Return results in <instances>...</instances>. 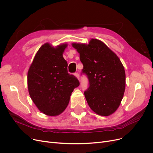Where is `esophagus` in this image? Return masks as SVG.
I'll return each mask as SVG.
<instances>
[{
  "label": "esophagus",
  "mask_w": 153,
  "mask_h": 153,
  "mask_svg": "<svg viewBox=\"0 0 153 153\" xmlns=\"http://www.w3.org/2000/svg\"><path fill=\"white\" fill-rule=\"evenodd\" d=\"M74 75H75V76L79 79H79H80V76H79V74H78V72H76V73L74 74Z\"/></svg>",
  "instance_id": "esophagus-1"
}]
</instances>
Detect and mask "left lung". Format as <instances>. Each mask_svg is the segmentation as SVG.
<instances>
[{
	"label": "left lung",
	"mask_w": 153,
	"mask_h": 153,
	"mask_svg": "<svg viewBox=\"0 0 153 153\" xmlns=\"http://www.w3.org/2000/svg\"><path fill=\"white\" fill-rule=\"evenodd\" d=\"M83 64L82 73L89 80L84 95L96 114L108 116L117 110L125 89V72L118 56L97 39L88 45L73 43Z\"/></svg>",
	"instance_id": "8db88e82"
}]
</instances>
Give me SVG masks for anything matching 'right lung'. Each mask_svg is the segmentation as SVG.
Returning a JSON list of instances; mask_svg holds the SVG:
<instances>
[{
    "label": "right lung",
    "mask_w": 153,
    "mask_h": 153,
    "mask_svg": "<svg viewBox=\"0 0 153 153\" xmlns=\"http://www.w3.org/2000/svg\"><path fill=\"white\" fill-rule=\"evenodd\" d=\"M67 44L52 47L45 43L39 48L28 72L30 97L43 114L58 115L66 109L71 93L79 81L68 72L62 53Z\"/></svg>",
    "instance_id": "obj_1"
}]
</instances>
